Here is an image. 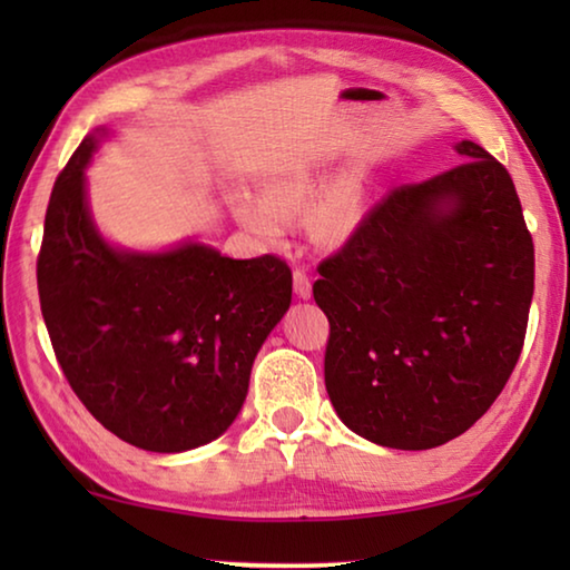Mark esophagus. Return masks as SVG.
<instances>
[{
	"mask_svg": "<svg viewBox=\"0 0 570 570\" xmlns=\"http://www.w3.org/2000/svg\"><path fill=\"white\" fill-rule=\"evenodd\" d=\"M294 292L298 298H312V278L306 276L304 268L294 272Z\"/></svg>",
	"mask_w": 570,
	"mask_h": 570,
	"instance_id": "34e87169",
	"label": "esophagus"
}]
</instances>
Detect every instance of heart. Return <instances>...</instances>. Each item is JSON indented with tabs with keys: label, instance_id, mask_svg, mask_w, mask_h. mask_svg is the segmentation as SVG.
<instances>
[{
	"label": "heart",
	"instance_id": "obj_1",
	"mask_svg": "<svg viewBox=\"0 0 570 570\" xmlns=\"http://www.w3.org/2000/svg\"><path fill=\"white\" fill-rule=\"evenodd\" d=\"M326 187H330V180L322 170L308 163H292L262 180V196L236 193L234 214L250 234L266 244H276L286 230V216L322 198L312 210L308 228L324 244H340L362 224L366 190L360 176L342 178L330 191Z\"/></svg>",
	"mask_w": 570,
	"mask_h": 570
}]
</instances>
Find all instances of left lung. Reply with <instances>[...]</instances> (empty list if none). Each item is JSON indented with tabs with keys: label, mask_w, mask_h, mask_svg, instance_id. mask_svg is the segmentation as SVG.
Masks as SVG:
<instances>
[{
	"label": "left lung",
	"mask_w": 570,
	"mask_h": 570,
	"mask_svg": "<svg viewBox=\"0 0 570 570\" xmlns=\"http://www.w3.org/2000/svg\"><path fill=\"white\" fill-rule=\"evenodd\" d=\"M465 163L390 190L320 264L324 384L340 420L394 450L470 430L503 392L533 298V238L510 173L472 140Z\"/></svg>",
	"instance_id": "1"
}]
</instances>
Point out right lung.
I'll return each mask as SVG.
<instances>
[{"label":"right lung","instance_id":"1","mask_svg":"<svg viewBox=\"0 0 570 570\" xmlns=\"http://www.w3.org/2000/svg\"><path fill=\"white\" fill-rule=\"evenodd\" d=\"M98 142H80L45 216L37 288L55 356L112 435L150 452L200 448L244 407L256 354L292 304V268L196 240L160 254L110 246L85 190Z\"/></svg>","mask_w":570,"mask_h":570}]
</instances>
